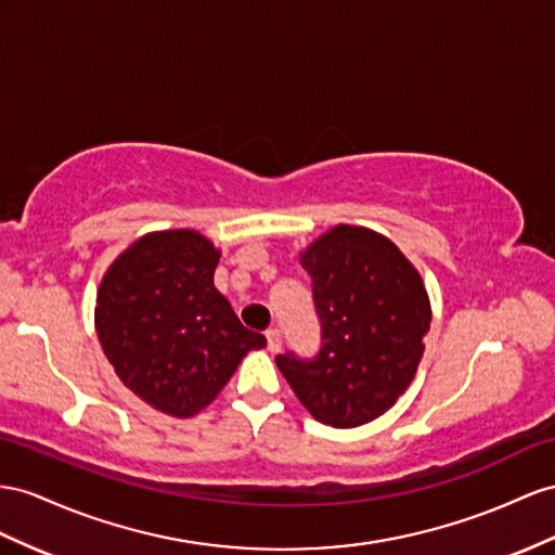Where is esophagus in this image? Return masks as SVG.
I'll return each instance as SVG.
<instances>
[{
	"label": "esophagus",
	"mask_w": 555,
	"mask_h": 555,
	"mask_svg": "<svg viewBox=\"0 0 555 555\" xmlns=\"http://www.w3.org/2000/svg\"><path fill=\"white\" fill-rule=\"evenodd\" d=\"M281 345H283V337H281V331L279 328H272V331H267V349L272 351V353H276V351H281Z\"/></svg>",
	"instance_id": "34e87169"
}]
</instances>
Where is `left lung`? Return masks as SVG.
I'll return each instance as SVG.
<instances>
[{
    "instance_id": "left-lung-1",
    "label": "left lung",
    "mask_w": 555,
    "mask_h": 555,
    "mask_svg": "<svg viewBox=\"0 0 555 555\" xmlns=\"http://www.w3.org/2000/svg\"><path fill=\"white\" fill-rule=\"evenodd\" d=\"M321 325L314 357L276 365L319 422L349 429L379 417L405 391L431 323L422 279L389 238L339 224L302 253Z\"/></svg>"
}]
</instances>
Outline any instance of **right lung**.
<instances>
[{"label":"right lung","instance_id":"right-lung-1","mask_svg":"<svg viewBox=\"0 0 555 555\" xmlns=\"http://www.w3.org/2000/svg\"><path fill=\"white\" fill-rule=\"evenodd\" d=\"M220 253L192 230L138 238L107 269L95 331L138 399L173 417L206 408L250 349L267 345L218 293Z\"/></svg>","mask_w":555,"mask_h":555}]
</instances>
